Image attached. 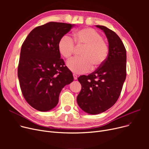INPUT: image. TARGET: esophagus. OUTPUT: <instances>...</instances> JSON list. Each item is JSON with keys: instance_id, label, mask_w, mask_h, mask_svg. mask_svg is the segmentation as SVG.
Wrapping results in <instances>:
<instances>
[{"instance_id": "esophagus-1", "label": "esophagus", "mask_w": 149, "mask_h": 149, "mask_svg": "<svg viewBox=\"0 0 149 149\" xmlns=\"http://www.w3.org/2000/svg\"><path fill=\"white\" fill-rule=\"evenodd\" d=\"M73 77H74V80H77V75L75 74H73Z\"/></svg>"}]
</instances>
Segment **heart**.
Returning a JSON list of instances; mask_svg holds the SVG:
<instances>
[{
  "mask_svg": "<svg viewBox=\"0 0 149 149\" xmlns=\"http://www.w3.org/2000/svg\"><path fill=\"white\" fill-rule=\"evenodd\" d=\"M74 42L78 46H83L80 56L67 62V66L75 74H81L92 69L103 65L107 59L109 47L101 35L93 28H86L77 31L74 36ZM58 51L65 58H69L75 50L73 40L68 36H63L58 44Z\"/></svg>",
  "mask_w": 149,
  "mask_h": 149,
  "instance_id": "b5f03b06",
  "label": "heart"
}]
</instances>
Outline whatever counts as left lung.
<instances>
[{"instance_id":"left-lung-1","label":"left lung","mask_w":149,"mask_h":149,"mask_svg":"<svg viewBox=\"0 0 149 149\" xmlns=\"http://www.w3.org/2000/svg\"><path fill=\"white\" fill-rule=\"evenodd\" d=\"M95 26L107 38L108 56L95 72L78 78L81 89L77 98L79 107L91 115L105 112L116 103L126 77V51L121 38L104 26Z\"/></svg>"}]
</instances>
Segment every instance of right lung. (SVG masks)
I'll return each instance as SVG.
<instances>
[{
	"mask_svg": "<svg viewBox=\"0 0 149 149\" xmlns=\"http://www.w3.org/2000/svg\"><path fill=\"white\" fill-rule=\"evenodd\" d=\"M74 26L48 22L31 31L22 46L17 72L20 89L28 103L38 111L56 107L62 89L74 80L60 58L58 44Z\"/></svg>",
	"mask_w": 149,
	"mask_h": 149,
	"instance_id": "add662e5",
	"label": "right lung"
}]
</instances>
